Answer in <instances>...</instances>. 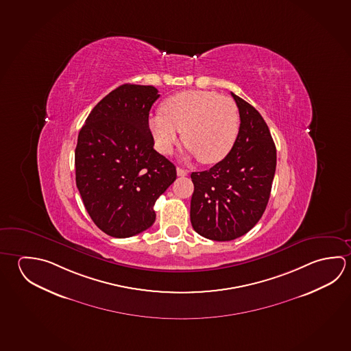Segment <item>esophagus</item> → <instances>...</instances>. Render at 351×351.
<instances>
[{
    "mask_svg": "<svg viewBox=\"0 0 351 351\" xmlns=\"http://www.w3.org/2000/svg\"><path fill=\"white\" fill-rule=\"evenodd\" d=\"M176 173H178V176H187L189 171H187V170H184V169H181V167H178V169H176Z\"/></svg>",
    "mask_w": 351,
    "mask_h": 351,
    "instance_id": "34e87169",
    "label": "esophagus"
}]
</instances>
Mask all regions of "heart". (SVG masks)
Instances as JSON below:
<instances>
[{
    "mask_svg": "<svg viewBox=\"0 0 351 351\" xmlns=\"http://www.w3.org/2000/svg\"><path fill=\"white\" fill-rule=\"evenodd\" d=\"M155 144L171 154L182 132L184 147L202 164L223 160L239 134L240 116L233 99L212 91L189 90L167 97L161 113L149 119Z\"/></svg>",
    "mask_w": 351,
    "mask_h": 351,
    "instance_id": "b5f03b06",
    "label": "heart"
}]
</instances>
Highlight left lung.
Masks as SVG:
<instances>
[{"instance_id":"8db88e82","label":"left lung","mask_w":351,"mask_h":351,"mask_svg":"<svg viewBox=\"0 0 351 351\" xmlns=\"http://www.w3.org/2000/svg\"><path fill=\"white\" fill-rule=\"evenodd\" d=\"M232 96L239 108L237 142L215 167L191 173V224L215 241L237 239L258 223L276 170V147L264 118L239 96Z\"/></svg>"}]
</instances>
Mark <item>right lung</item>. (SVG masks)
I'll return each mask as SVG.
<instances>
[{"label": "right lung", "instance_id": "obj_1", "mask_svg": "<svg viewBox=\"0 0 351 351\" xmlns=\"http://www.w3.org/2000/svg\"><path fill=\"white\" fill-rule=\"evenodd\" d=\"M159 91L124 84L93 107L75 149L76 186L93 223L114 238L142 233L176 167L154 147L149 112Z\"/></svg>", "mask_w": 351, "mask_h": 351}]
</instances>
